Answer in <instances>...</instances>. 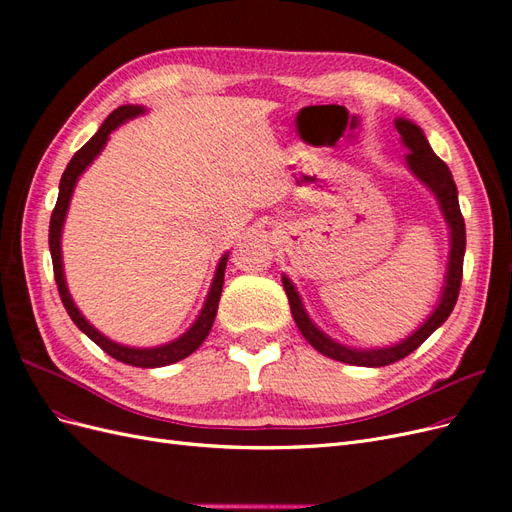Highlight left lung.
Instances as JSON below:
<instances>
[{"label":"left lung","mask_w":512,"mask_h":512,"mask_svg":"<svg viewBox=\"0 0 512 512\" xmlns=\"http://www.w3.org/2000/svg\"><path fill=\"white\" fill-rule=\"evenodd\" d=\"M395 128L401 134V138H404L406 147L410 149V153H408L410 170L423 183H427L431 192L438 196L440 209L444 213L448 226H451V258H448L446 288H444V294L440 299V305L436 307V312L429 316V320L423 324L421 329L412 333L406 339V342H401L397 346L380 348V350H350L342 344H335L331 337H327L320 329H316V324L309 320V316L305 314L297 290H294V286L290 284L288 277H282L292 318H294V322H297V327L303 333V337L324 356H329V359H335V361L348 363V365L384 367V365H391L399 359H404V356L414 352L433 331L440 327V324L448 316H451L453 307L457 303V297H459V288H461L463 254H466V222H463V215H461V209H459L457 185L453 181L451 170H448V166L436 156V153L431 151L421 128L414 126V123H410L408 119H397Z\"/></svg>","instance_id":"8db88e82"}]
</instances>
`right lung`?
Masks as SVG:
<instances>
[{
	"instance_id": "obj_1",
	"label": "right lung",
	"mask_w": 512,
	"mask_h": 512,
	"mask_svg": "<svg viewBox=\"0 0 512 512\" xmlns=\"http://www.w3.org/2000/svg\"><path fill=\"white\" fill-rule=\"evenodd\" d=\"M143 108L141 106H119L117 111H113L111 115L106 117V121L100 126V130L89 138V143H85L79 151L74 153V158L68 162L64 175H61L59 181V196H57V203L55 209L51 213V226H49V247H51V258H53V273H55V282H57V290H59V297L61 303H64L68 316L72 318V322L79 327L91 342H96L106 354H111L113 359L132 365V367H164L170 363H177L185 356H190L200 344L205 342V337L209 335L211 327H213V320L215 314H218V303L222 297V286H224V269H226V260L228 254L220 260L218 271H215L213 277V284L209 290V297L205 301L203 312H200L198 320L192 324L190 331L181 335L175 342H170L166 346L160 348H128V346H119L111 339H106L100 331H96L91 324L83 318V314L79 312V307L74 305L68 286H66V277H64V267H61V228H64L66 222V211L70 205V198L74 192V185L76 179L81 177L83 170L94 162V158L102 151V147L108 141V134H111L117 126H121L123 121H128L136 115H141Z\"/></svg>"
}]
</instances>
